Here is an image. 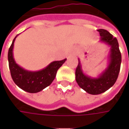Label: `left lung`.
Wrapping results in <instances>:
<instances>
[{
  "label": "left lung",
  "mask_w": 129,
  "mask_h": 129,
  "mask_svg": "<svg viewBox=\"0 0 129 129\" xmlns=\"http://www.w3.org/2000/svg\"><path fill=\"white\" fill-rule=\"evenodd\" d=\"M98 31L101 36L100 42L111 47L108 57V67L98 77H92L83 72L80 59H78V65L75 71V79L78 85L91 95L101 94L115 84L121 64V54L116 38L105 29H98Z\"/></svg>",
  "instance_id": "8db88e82"
}]
</instances>
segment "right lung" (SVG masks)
<instances>
[{"instance_id": "obj_1", "label": "right lung", "mask_w": 129, "mask_h": 129, "mask_svg": "<svg viewBox=\"0 0 129 129\" xmlns=\"http://www.w3.org/2000/svg\"><path fill=\"white\" fill-rule=\"evenodd\" d=\"M18 36V35H17ZM8 49V59L9 69L13 82L24 91L36 93L42 91L45 87L50 85L56 77L57 70L65 62L67 59L61 61H54L49 65L39 71H28L20 67L13 58V49L16 38Z\"/></svg>"}]
</instances>
